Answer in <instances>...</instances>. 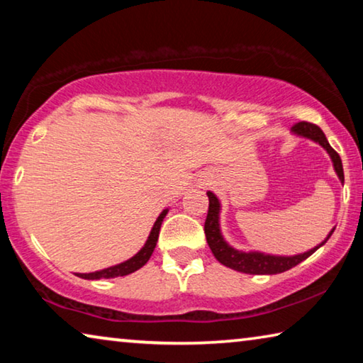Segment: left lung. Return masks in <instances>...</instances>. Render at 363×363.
I'll use <instances>...</instances> for the list:
<instances>
[{"label":"left lung","instance_id":"8db88e82","mask_svg":"<svg viewBox=\"0 0 363 363\" xmlns=\"http://www.w3.org/2000/svg\"><path fill=\"white\" fill-rule=\"evenodd\" d=\"M291 133L296 134L299 138H306L322 145L331 158V163H333L335 173L340 177V181L344 182V171H342V163L341 158L335 152L333 147L328 144L327 138H325L323 131L317 125H312V123L301 121L298 125L291 128ZM208 199H210V208H208V216L205 220V235L206 242L210 245L213 255L216 259L223 264L225 267H230L237 272L243 274H251V275H274L285 272V270L298 266L299 262L307 259L312 253L323 247L327 243L331 233L335 232V227L330 230L327 238L322 243H318L309 251H304V253L293 255V256H280V255H269L262 253V251H242L233 248L232 245L225 242V238L220 232V224H219V214H220V201L216 195L208 190L206 192Z\"/></svg>","mask_w":363,"mask_h":363}]
</instances>
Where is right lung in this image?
Masks as SVG:
<instances>
[{
  "mask_svg": "<svg viewBox=\"0 0 363 363\" xmlns=\"http://www.w3.org/2000/svg\"><path fill=\"white\" fill-rule=\"evenodd\" d=\"M169 211V208L163 210L160 213V216L157 218L155 224H153L150 235L147 238V242L143 248H140L136 255L125 262L116 264V266L102 269V270H96V272H89V274H75L79 279H86V280H99V279H115V277H125V275H130L133 272H136L138 269H140L147 264V261L150 259V256L153 253V250L157 247L158 242V233H160V227H162V223L164 216H167Z\"/></svg>",
  "mask_w": 363,
  "mask_h": 363,
  "instance_id": "right-lung-1",
  "label": "right lung"
}]
</instances>
